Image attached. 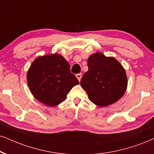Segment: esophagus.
I'll list each match as a JSON object with an SVG mask.
<instances>
[{
  "instance_id": "obj_1",
  "label": "esophagus",
  "mask_w": 154,
  "mask_h": 154,
  "mask_svg": "<svg viewBox=\"0 0 154 154\" xmlns=\"http://www.w3.org/2000/svg\"><path fill=\"white\" fill-rule=\"evenodd\" d=\"M76 77H77V78L79 81H80L82 78V74H77V75H76Z\"/></svg>"
}]
</instances>
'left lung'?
Returning <instances> with one entry per match:
<instances>
[{
  "label": "left lung",
  "mask_w": 154,
  "mask_h": 154,
  "mask_svg": "<svg viewBox=\"0 0 154 154\" xmlns=\"http://www.w3.org/2000/svg\"><path fill=\"white\" fill-rule=\"evenodd\" d=\"M87 65L89 69L82 77L80 85L89 100L100 106L117 102L127 87L124 67L115 58L106 57L100 52L91 54Z\"/></svg>",
  "instance_id": "1"
}]
</instances>
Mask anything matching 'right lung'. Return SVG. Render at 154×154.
Returning <instances> with one entry per match:
<instances>
[{"mask_svg": "<svg viewBox=\"0 0 154 154\" xmlns=\"http://www.w3.org/2000/svg\"><path fill=\"white\" fill-rule=\"evenodd\" d=\"M27 80L35 98L49 106L64 102L68 92L79 84L69 63L56 53L37 57L29 68Z\"/></svg>", "mask_w": 154, "mask_h": 154, "instance_id": "obj_1", "label": "right lung"}]
</instances>
